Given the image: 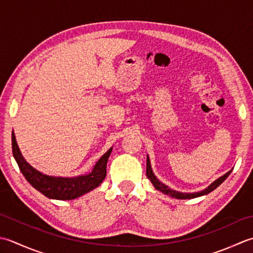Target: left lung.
Wrapping results in <instances>:
<instances>
[{
    "label": "left lung",
    "instance_id": "8db88e82",
    "mask_svg": "<svg viewBox=\"0 0 253 253\" xmlns=\"http://www.w3.org/2000/svg\"><path fill=\"white\" fill-rule=\"evenodd\" d=\"M230 172H231V170H229L228 172H226L224 176H221L217 180H215V181L212 184H210L208 188L202 190V191L193 192V193H182V192H179V191H174V190L167 187L166 184H164V183L159 181V180L156 178V176L153 172L152 167H151V162H149V157L147 156V158H146V176L149 180H151V182L153 183L154 187H155V189L158 190V191L163 192L164 194L169 195V197L174 198V199H180V200L194 199V198H198V197H202V195H205V194H209L210 192H212L214 189L217 188L219 184L223 183L225 181V179L229 176Z\"/></svg>",
    "mask_w": 253,
    "mask_h": 253
}]
</instances>
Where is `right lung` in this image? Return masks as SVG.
<instances>
[{
	"instance_id": "right-lung-1",
	"label": "right lung",
	"mask_w": 253,
	"mask_h": 253,
	"mask_svg": "<svg viewBox=\"0 0 253 253\" xmlns=\"http://www.w3.org/2000/svg\"><path fill=\"white\" fill-rule=\"evenodd\" d=\"M13 156L25 179L44 197L54 200H73L97 188L106 178L107 162L112 147L100 157L91 171L82 176L64 178L44 174L29 165L20 153L14 131L12 132Z\"/></svg>"
}]
</instances>
